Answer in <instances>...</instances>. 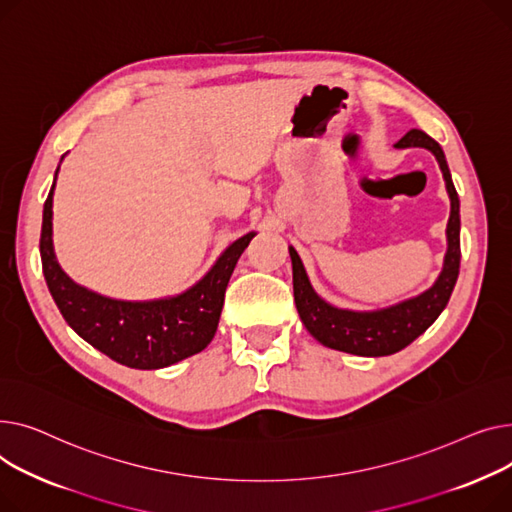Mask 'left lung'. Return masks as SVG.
<instances>
[{
	"mask_svg": "<svg viewBox=\"0 0 512 512\" xmlns=\"http://www.w3.org/2000/svg\"><path fill=\"white\" fill-rule=\"evenodd\" d=\"M397 148L419 146L428 148L436 157L442 177L446 182V192L450 198V217L446 225V256L438 281L424 291L422 295L411 297L407 302L390 306L376 312H351L339 310L326 304L322 297L312 289L310 279L302 258L293 248H289L293 264V297L295 308L302 318L310 335L320 341L324 347L364 355V357H382L393 355L413 343L419 335L426 333V328L440 316L446 308L450 293L455 289L461 264V217H459V196L450 179V171L444 159L440 144L422 130L407 132L397 144Z\"/></svg>",
	"mask_w": 512,
	"mask_h": 512,
	"instance_id": "8db88e82",
	"label": "left lung"
}]
</instances>
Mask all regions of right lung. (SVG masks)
Segmentation results:
<instances>
[{"label": "right lung", "mask_w": 512, "mask_h": 512, "mask_svg": "<svg viewBox=\"0 0 512 512\" xmlns=\"http://www.w3.org/2000/svg\"><path fill=\"white\" fill-rule=\"evenodd\" d=\"M55 179L43 208L41 262L53 302L66 322L86 343L134 370L167 368L200 353L217 333L227 283L256 233L239 237L194 287L175 297L153 302L103 297L76 285L55 260L51 239Z\"/></svg>", "instance_id": "obj_1"}]
</instances>
